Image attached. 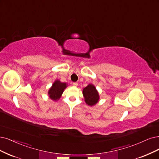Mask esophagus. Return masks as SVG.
<instances>
[{"label": "esophagus", "instance_id": "1", "mask_svg": "<svg viewBox=\"0 0 159 159\" xmlns=\"http://www.w3.org/2000/svg\"><path fill=\"white\" fill-rule=\"evenodd\" d=\"M73 85L74 86H78V83H73Z\"/></svg>", "mask_w": 159, "mask_h": 159}]
</instances>
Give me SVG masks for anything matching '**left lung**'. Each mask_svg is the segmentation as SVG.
<instances>
[{
    "instance_id": "8db88e82",
    "label": "left lung",
    "mask_w": 159,
    "mask_h": 159,
    "mask_svg": "<svg viewBox=\"0 0 159 159\" xmlns=\"http://www.w3.org/2000/svg\"><path fill=\"white\" fill-rule=\"evenodd\" d=\"M83 96L84 97V101L87 105L93 106L96 105L99 99L98 92L96 87L92 84L88 85L83 90Z\"/></svg>"
}]
</instances>
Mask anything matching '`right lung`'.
Wrapping results in <instances>:
<instances>
[{"label":"right lung","instance_id":"obj_1","mask_svg":"<svg viewBox=\"0 0 159 159\" xmlns=\"http://www.w3.org/2000/svg\"><path fill=\"white\" fill-rule=\"evenodd\" d=\"M67 83H61L59 80H55L52 87L48 90V95L50 99L57 101L61 96L64 90L67 88Z\"/></svg>","mask_w":159,"mask_h":159}]
</instances>
